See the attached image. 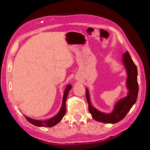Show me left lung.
Segmentation results:
<instances>
[{
    "mask_svg": "<svg viewBox=\"0 0 150 150\" xmlns=\"http://www.w3.org/2000/svg\"><path fill=\"white\" fill-rule=\"evenodd\" d=\"M122 58L128 75L126 80V87L128 89V93L126 97L118 100L111 113H104L93 107L90 101L88 91L87 88H86V98L88 105V110L92 115V117L96 121L111 124L118 122L125 117L127 113L136 102L138 94L137 67L132 59L128 52L124 53Z\"/></svg>",
    "mask_w": 150,
    "mask_h": 150,
    "instance_id": "8db88e82",
    "label": "left lung"
}]
</instances>
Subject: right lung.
<instances>
[{
	"label": "right lung",
	"instance_id": "right-lung-1",
	"mask_svg": "<svg viewBox=\"0 0 150 150\" xmlns=\"http://www.w3.org/2000/svg\"><path fill=\"white\" fill-rule=\"evenodd\" d=\"M71 88V85H68L66 87L65 90L64 91V94H63V100H62V108H61L60 110L56 115L52 118L48 119V120H34V119L30 118L29 117L25 116L26 120L29 122L30 123L36 126H40V127H52L55 125H56L57 123H59V122L62 120L63 116H65L66 113V108H65V102L67 100L68 93L69 91Z\"/></svg>",
	"mask_w": 150,
	"mask_h": 150
}]
</instances>
